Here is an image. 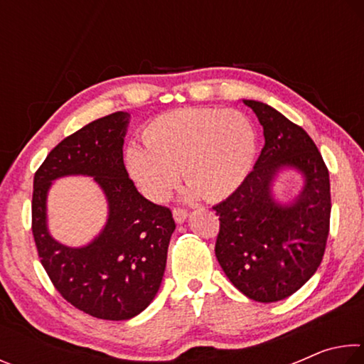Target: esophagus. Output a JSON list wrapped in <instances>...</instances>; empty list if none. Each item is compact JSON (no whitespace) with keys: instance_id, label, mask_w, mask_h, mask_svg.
<instances>
[{"instance_id":"obj_1","label":"esophagus","mask_w":364,"mask_h":364,"mask_svg":"<svg viewBox=\"0 0 364 364\" xmlns=\"http://www.w3.org/2000/svg\"><path fill=\"white\" fill-rule=\"evenodd\" d=\"M173 218L176 223H183L188 218V212L183 210V208H173Z\"/></svg>"}]
</instances>
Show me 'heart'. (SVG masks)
<instances>
[{
    "mask_svg": "<svg viewBox=\"0 0 364 364\" xmlns=\"http://www.w3.org/2000/svg\"><path fill=\"white\" fill-rule=\"evenodd\" d=\"M144 144L125 151L127 168L147 199H167L180 180L188 194L207 200L230 196L249 175L257 154V133L239 110L180 109L154 119Z\"/></svg>",
    "mask_w": 364,
    "mask_h": 364,
    "instance_id": "1",
    "label": "heart"
}]
</instances>
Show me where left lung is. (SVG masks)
<instances>
[{"mask_svg":"<svg viewBox=\"0 0 364 364\" xmlns=\"http://www.w3.org/2000/svg\"><path fill=\"white\" fill-rule=\"evenodd\" d=\"M244 104L263 127L264 146L241 186L213 207L220 217L215 255L234 287L269 304L297 292L323 260L331 218L329 171L304 128L268 104ZM291 169L304 176V188L291 205H281L272 183Z\"/></svg>","mask_w":364,"mask_h":364,"instance_id":"obj_1","label":"left lung"}]
</instances>
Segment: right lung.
Masks as SVG:
<instances>
[{
  "instance_id": "add662e5",
  "label": "right lung",
  "mask_w": 364,
  "mask_h": 364,
  "mask_svg": "<svg viewBox=\"0 0 364 364\" xmlns=\"http://www.w3.org/2000/svg\"><path fill=\"white\" fill-rule=\"evenodd\" d=\"M128 112L88 123L60 141L33 178L32 231L43 268L69 304L109 321L139 315L156 297L175 231L170 208L147 200L128 176ZM70 174L93 176L109 207L107 226L83 248H67L47 231V191L54 179Z\"/></svg>"
}]
</instances>
